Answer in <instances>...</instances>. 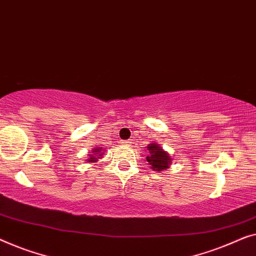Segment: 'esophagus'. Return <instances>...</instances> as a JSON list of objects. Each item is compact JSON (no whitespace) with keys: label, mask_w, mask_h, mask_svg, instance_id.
<instances>
[{"label":"esophagus","mask_w":256,"mask_h":256,"mask_svg":"<svg viewBox=\"0 0 256 256\" xmlns=\"http://www.w3.org/2000/svg\"><path fill=\"white\" fill-rule=\"evenodd\" d=\"M122 144H123V145H125V146H128L130 144H131V142H126V140H125V142H122Z\"/></svg>","instance_id":"obj_1"}]
</instances>
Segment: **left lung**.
I'll return each instance as SVG.
<instances>
[{
	"label": "left lung",
	"mask_w": 256,
	"mask_h": 256,
	"mask_svg": "<svg viewBox=\"0 0 256 256\" xmlns=\"http://www.w3.org/2000/svg\"><path fill=\"white\" fill-rule=\"evenodd\" d=\"M148 156H146L150 167L156 172H164L170 167L172 159L167 150H164L158 142H150L147 146Z\"/></svg>",
	"instance_id": "left-lung-1"
}]
</instances>
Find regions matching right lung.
Masks as SVG:
<instances>
[{
	"mask_svg": "<svg viewBox=\"0 0 256 256\" xmlns=\"http://www.w3.org/2000/svg\"><path fill=\"white\" fill-rule=\"evenodd\" d=\"M88 153L90 154H88V159L86 161H87V162L95 164L98 161V159L104 156V154H106V150H104V147H95V148L92 150V152H88Z\"/></svg>",
	"mask_w": 256,
	"mask_h": 256,
	"instance_id": "add662e5",
	"label": "right lung"
}]
</instances>
